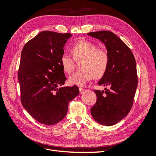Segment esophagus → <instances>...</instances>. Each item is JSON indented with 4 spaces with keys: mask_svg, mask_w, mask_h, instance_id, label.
Masks as SVG:
<instances>
[{
    "mask_svg": "<svg viewBox=\"0 0 156 156\" xmlns=\"http://www.w3.org/2000/svg\"><path fill=\"white\" fill-rule=\"evenodd\" d=\"M85 90H86V89L83 88H81V87L79 88V92H80V94H83Z\"/></svg>",
    "mask_w": 156,
    "mask_h": 156,
    "instance_id": "34e87169",
    "label": "esophagus"
}]
</instances>
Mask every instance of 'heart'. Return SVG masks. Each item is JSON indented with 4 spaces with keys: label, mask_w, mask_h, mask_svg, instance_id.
<instances>
[{
    "label": "heart",
    "mask_w": 156,
    "mask_h": 156,
    "mask_svg": "<svg viewBox=\"0 0 156 156\" xmlns=\"http://www.w3.org/2000/svg\"><path fill=\"white\" fill-rule=\"evenodd\" d=\"M73 58L63 54L60 64L66 73H71L75 68V61L82 62L81 72H76L69 77L70 84L83 87L94 77L100 79L104 75L109 64V55L107 50L98 48L97 45L87 40H80L72 46Z\"/></svg>",
    "instance_id": "b5f03b06"
}]
</instances>
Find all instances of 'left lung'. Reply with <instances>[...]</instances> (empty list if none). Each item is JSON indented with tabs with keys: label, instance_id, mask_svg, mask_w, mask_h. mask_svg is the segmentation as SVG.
<instances>
[{
	"label": "left lung",
	"instance_id": "1",
	"mask_svg": "<svg viewBox=\"0 0 156 156\" xmlns=\"http://www.w3.org/2000/svg\"><path fill=\"white\" fill-rule=\"evenodd\" d=\"M87 34L102 41L109 55L108 69L98 85L110 88L94 90L98 98L91 115L99 124L115 125L128 114L133 104L138 84L135 59L131 49L113 32L101 30Z\"/></svg>",
	"mask_w": 156,
	"mask_h": 156
}]
</instances>
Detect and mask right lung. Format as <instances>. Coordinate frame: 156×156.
I'll return each instance as SVG.
<instances>
[{
	"mask_svg": "<svg viewBox=\"0 0 156 156\" xmlns=\"http://www.w3.org/2000/svg\"><path fill=\"white\" fill-rule=\"evenodd\" d=\"M69 33L42 31L23 47L18 72L21 101L35 120L57 124L66 116L68 103L79 94L77 86L62 87L66 81L60 64Z\"/></svg>",
	"mask_w": 156,
	"mask_h": 156,
	"instance_id": "add662e5",
	"label": "right lung"
}]
</instances>
